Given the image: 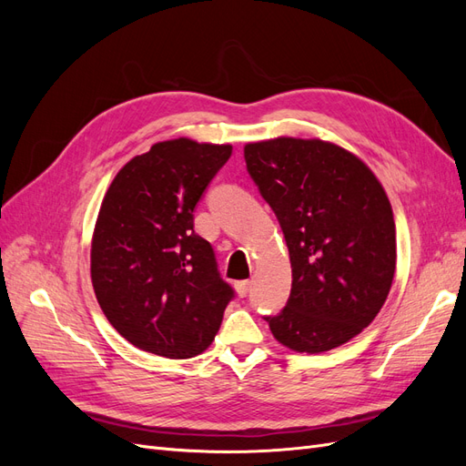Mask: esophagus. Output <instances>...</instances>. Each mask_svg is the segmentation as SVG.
<instances>
[{"instance_id": "34e87169", "label": "esophagus", "mask_w": 466, "mask_h": 466, "mask_svg": "<svg viewBox=\"0 0 466 466\" xmlns=\"http://www.w3.org/2000/svg\"><path fill=\"white\" fill-rule=\"evenodd\" d=\"M235 289H237V293H238V298H247V293H248V289H250V281H248V279L237 281Z\"/></svg>"}]
</instances>
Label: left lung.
Segmentation results:
<instances>
[{"label": "left lung", "mask_w": 466, "mask_h": 466, "mask_svg": "<svg viewBox=\"0 0 466 466\" xmlns=\"http://www.w3.org/2000/svg\"><path fill=\"white\" fill-rule=\"evenodd\" d=\"M245 161L289 250L288 305L266 317L274 338L307 354L346 344L377 317L397 268L383 185L358 155L317 137L252 142Z\"/></svg>", "instance_id": "left-lung-1"}]
</instances>
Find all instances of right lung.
<instances>
[{
  "label": "right lung",
  "instance_id": "add662e5",
  "mask_svg": "<svg viewBox=\"0 0 466 466\" xmlns=\"http://www.w3.org/2000/svg\"><path fill=\"white\" fill-rule=\"evenodd\" d=\"M229 144H153L116 173L91 241V281L105 317L136 348L168 360L202 354L233 298L194 208L231 157Z\"/></svg>",
  "mask_w": 466,
  "mask_h": 466
}]
</instances>
